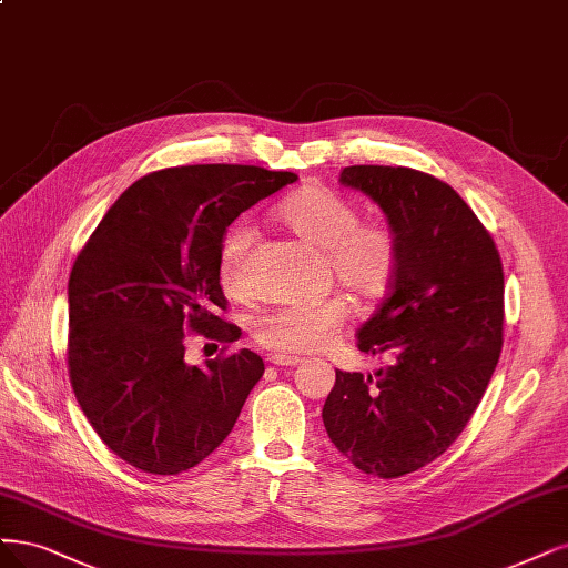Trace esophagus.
I'll return each instance as SVG.
<instances>
[{
	"instance_id": "1",
	"label": "esophagus",
	"mask_w": 568,
	"mask_h": 568,
	"mask_svg": "<svg viewBox=\"0 0 568 568\" xmlns=\"http://www.w3.org/2000/svg\"><path fill=\"white\" fill-rule=\"evenodd\" d=\"M270 362L277 364V366H298L303 359L301 357H291V355H272Z\"/></svg>"
}]
</instances>
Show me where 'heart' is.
<instances>
[{"label": "heart", "instance_id": "obj_1", "mask_svg": "<svg viewBox=\"0 0 568 568\" xmlns=\"http://www.w3.org/2000/svg\"><path fill=\"white\" fill-rule=\"evenodd\" d=\"M280 221L303 242L324 251L326 272L359 298H376L395 277L399 248L395 232L376 221H359L349 200L322 185L293 192L277 209ZM253 227L232 225L219 253V280L230 296L248 291V248ZM347 320V305L334 296L317 305H284L253 322V338L277 355H310L334 345Z\"/></svg>", "mask_w": 568, "mask_h": 568}]
</instances>
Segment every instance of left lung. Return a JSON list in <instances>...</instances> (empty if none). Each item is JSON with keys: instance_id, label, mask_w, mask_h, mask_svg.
Segmentation results:
<instances>
[{"instance_id": "1", "label": "left lung", "mask_w": 568, "mask_h": 568, "mask_svg": "<svg viewBox=\"0 0 568 568\" xmlns=\"http://www.w3.org/2000/svg\"><path fill=\"white\" fill-rule=\"evenodd\" d=\"M341 185L385 213L399 261L389 296L357 331L374 376L336 371L322 418L357 470L395 479L433 463L463 433L503 347V263L460 194L406 166H345Z\"/></svg>"}]
</instances>
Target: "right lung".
<instances>
[{
  "instance_id": "1",
  "label": "right lung",
  "mask_w": 568,
  "mask_h": 568,
  "mask_svg": "<svg viewBox=\"0 0 568 568\" xmlns=\"http://www.w3.org/2000/svg\"><path fill=\"white\" fill-rule=\"evenodd\" d=\"M298 175L240 164L154 171L98 223L68 282L72 389L110 452L179 475L216 452L263 376L251 349L185 362V331L221 343L219 253L230 223Z\"/></svg>"
}]
</instances>
